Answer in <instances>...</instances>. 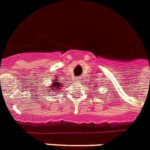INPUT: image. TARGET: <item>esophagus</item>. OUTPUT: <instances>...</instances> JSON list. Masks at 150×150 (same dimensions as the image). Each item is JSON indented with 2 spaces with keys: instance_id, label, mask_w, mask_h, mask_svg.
<instances>
[{
  "instance_id": "34e87169",
  "label": "esophagus",
  "mask_w": 150,
  "mask_h": 150,
  "mask_svg": "<svg viewBox=\"0 0 150 150\" xmlns=\"http://www.w3.org/2000/svg\"><path fill=\"white\" fill-rule=\"evenodd\" d=\"M80 79H81L79 78V77H75V80L76 81V82H80V81H81Z\"/></svg>"
}]
</instances>
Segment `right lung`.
<instances>
[{
  "label": "right lung",
  "mask_w": 150,
  "mask_h": 150,
  "mask_svg": "<svg viewBox=\"0 0 150 150\" xmlns=\"http://www.w3.org/2000/svg\"><path fill=\"white\" fill-rule=\"evenodd\" d=\"M54 81H56V80H54ZM59 81V80H58ZM63 83H59V82H54L51 86H50V88L48 89V91H52L53 92H58L59 89L60 88L62 85L61 84Z\"/></svg>",
  "instance_id": "1"
}]
</instances>
